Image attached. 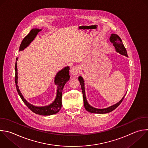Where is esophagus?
I'll use <instances>...</instances> for the list:
<instances>
[{
    "label": "esophagus",
    "instance_id": "34e87169",
    "mask_svg": "<svg viewBox=\"0 0 148 148\" xmlns=\"http://www.w3.org/2000/svg\"><path fill=\"white\" fill-rule=\"evenodd\" d=\"M79 72V68L76 66H73L70 69V72L73 76H76Z\"/></svg>",
    "mask_w": 148,
    "mask_h": 148
}]
</instances>
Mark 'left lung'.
<instances>
[{"label": "left lung", "instance_id": "1", "mask_svg": "<svg viewBox=\"0 0 148 148\" xmlns=\"http://www.w3.org/2000/svg\"><path fill=\"white\" fill-rule=\"evenodd\" d=\"M110 41L111 42V43H113V45L114 46L116 51L120 53L121 55L125 56L126 57H128V55H127V50L125 48V47L124 46V45L122 42L121 39H120V38L116 34H112L110 37ZM79 81L80 82V85H81V87H82V93H83V101H84V108L86 109V110L89 112L91 113H99V114H103V113H107L109 112H112V110H114L123 101L125 94L124 95V97L122 98V99L117 103L108 107L107 108H104V109H97V108H95L94 107H92L91 106H90L89 105V103H88V102L87 101V99L86 97V94H85V90H84V80L83 79L82 77L79 76Z\"/></svg>", "mask_w": 148, "mask_h": 148}]
</instances>
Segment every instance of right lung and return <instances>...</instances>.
<instances>
[{
	"instance_id": "obj_1",
	"label": "right lung",
	"mask_w": 148,
	"mask_h": 148,
	"mask_svg": "<svg viewBox=\"0 0 148 148\" xmlns=\"http://www.w3.org/2000/svg\"><path fill=\"white\" fill-rule=\"evenodd\" d=\"M42 29H32L30 32L24 38L20 46L19 49V51H21L24 50L27 46H29V45L31 43V42L33 41L34 38L37 35L38 33L40 32ZM15 83H16V86L17 88V91L21 97L23 101L24 102V103L27 106V107L32 110L33 112H34L36 114H40V115H43V116H48V115H51L57 113H58L60 110L62 106V92L63 88L65 84V83L69 80L70 76H69V67L66 66L65 67L64 69L59 71L57 74L56 75L55 77L54 83L57 85V95L55 100L53 103H51L50 105L45 106H35L33 105H31L29 102H28L26 99L24 98L23 96L19 87L17 85V80H18V76H17V62H16L15 65Z\"/></svg>"
}]
</instances>
